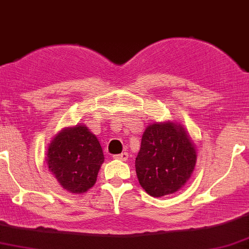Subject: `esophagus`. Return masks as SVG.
<instances>
[{
  "instance_id": "obj_1",
  "label": "esophagus",
  "mask_w": 249,
  "mask_h": 249,
  "mask_svg": "<svg viewBox=\"0 0 249 249\" xmlns=\"http://www.w3.org/2000/svg\"><path fill=\"white\" fill-rule=\"evenodd\" d=\"M113 158L118 159V160H122V161H126L128 159V153H127V152H124V153L113 155Z\"/></svg>"
}]
</instances>
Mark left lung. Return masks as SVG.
I'll return each instance as SVG.
<instances>
[{"label":"left lung","instance_id":"left-lung-1","mask_svg":"<svg viewBox=\"0 0 249 249\" xmlns=\"http://www.w3.org/2000/svg\"><path fill=\"white\" fill-rule=\"evenodd\" d=\"M196 160V147L181 124L154 123L146 127L136 158L138 179L153 197L174 194L190 178Z\"/></svg>","mask_w":249,"mask_h":249}]
</instances>
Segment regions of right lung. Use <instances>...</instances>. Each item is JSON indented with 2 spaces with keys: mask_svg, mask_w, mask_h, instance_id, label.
Segmentation results:
<instances>
[{
  "mask_svg": "<svg viewBox=\"0 0 249 249\" xmlns=\"http://www.w3.org/2000/svg\"><path fill=\"white\" fill-rule=\"evenodd\" d=\"M46 161L64 189L83 194L95 184L104 155L95 134L80 124L64 128L53 138Z\"/></svg>",
  "mask_w": 249,
  "mask_h": 249,
  "instance_id": "add662e5",
  "label": "right lung"
}]
</instances>
